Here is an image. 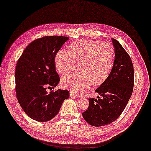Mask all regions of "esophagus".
<instances>
[{
    "label": "esophagus",
    "instance_id": "1",
    "mask_svg": "<svg viewBox=\"0 0 151 151\" xmlns=\"http://www.w3.org/2000/svg\"><path fill=\"white\" fill-rule=\"evenodd\" d=\"M70 96L71 97H75V96H77V95H76V94L73 91H71L70 92Z\"/></svg>",
    "mask_w": 151,
    "mask_h": 151
}]
</instances>
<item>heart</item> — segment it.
Returning <instances> with one entry per match:
<instances>
[{
  "label": "heart",
  "mask_w": 151,
  "mask_h": 151,
  "mask_svg": "<svg viewBox=\"0 0 151 151\" xmlns=\"http://www.w3.org/2000/svg\"><path fill=\"white\" fill-rule=\"evenodd\" d=\"M69 52L61 49L55 56V65L60 74L67 76L74 69L80 71L62 80L63 86L82 91L92 86L100 85L109 74L113 61V49L99 41L79 40L69 46Z\"/></svg>",
  "instance_id": "obj_1"
}]
</instances>
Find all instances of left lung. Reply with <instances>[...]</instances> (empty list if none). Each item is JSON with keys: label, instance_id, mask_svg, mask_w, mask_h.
Instances as JSON below:
<instances>
[{"label": "left lung", "instance_id": "obj_1", "mask_svg": "<svg viewBox=\"0 0 151 151\" xmlns=\"http://www.w3.org/2000/svg\"><path fill=\"white\" fill-rule=\"evenodd\" d=\"M115 61L109 75L95 91L97 99H89L82 116L88 124L100 127L115 121L125 109L133 92L134 67L129 55L117 40L112 39Z\"/></svg>", "mask_w": 151, "mask_h": 151}]
</instances>
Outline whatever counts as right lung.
Masks as SVG:
<instances>
[{
  "label": "right lung",
  "mask_w": 151,
  "mask_h": 151,
  "mask_svg": "<svg viewBox=\"0 0 151 151\" xmlns=\"http://www.w3.org/2000/svg\"><path fill=\"white\" fill-rule=\"evenodd\" d=\"M68 37L47 36L32 42L18 59L15 68L16 96L24 112L32 119L48 122L57 115L69 92L54 89L60 81L55 56Z\"/></svg>",
  "instance_id": "add662e5"
}]
</instances>
